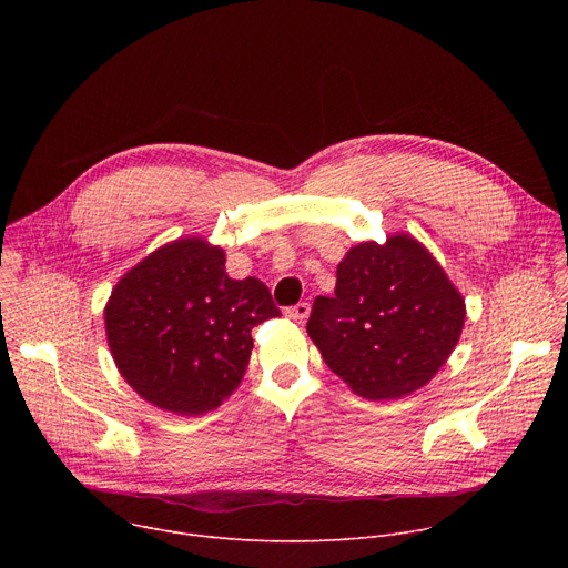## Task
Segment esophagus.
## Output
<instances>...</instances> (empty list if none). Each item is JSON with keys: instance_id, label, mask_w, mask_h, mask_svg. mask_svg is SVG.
<instances>
[{"instance_id": "esophagus-1", "label": "esophagus", "mask_w": 568, "mask_h": 568, "mask_svg": "<svg viewBox=\"0 0 568 568\" xmlns=\"http://www.w3.org/2000/svg\"><path fill=\"white\" fill-rule=\"evenodd\" d=\"M285 316L292 318V321L303 323V321L310 316V303H296V305L287 307V310H285Z\"/></svg>"}]
</instances>
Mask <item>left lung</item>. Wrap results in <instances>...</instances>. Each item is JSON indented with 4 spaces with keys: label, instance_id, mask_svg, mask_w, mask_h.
Listing matches in <instances>:
<instances>
[{
    "label": "left lung",
    "instance_id": "1",
    "mask_svg": "<svg viewBox=\"0 0 568 568\" xmlns=\"http://www.w3.org/2000/svg\"><path fill=\"white\" fill-rule=\"evenodd\" d=\"M465 323V301L438 261L407 233L359 242L337 267L335 296H316L307 335L366 399H397L447 362Z\"/></svg>",
    "mask_w": 568,
    "mask_h": 568
}]
</instances>
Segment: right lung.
<instances>
[{
	"label": "right lung",
	"mask_w": 568,
	"mask_h": 568,
	"mask_svg": "<svg viewBox=\"0 0 568 568\" xmlns=\"http://www.w3.org/2000/svg\"><path fill=\"white\" fill-rule=\"evenodd\" d=\"M224 252L202 237L159 247L105 305V333L123 379L178 416L217 409L245 375L252 328L278 316L265 283L229 278Z\"/></svg>",
	"instance_id": "1"
}]
</instances>
